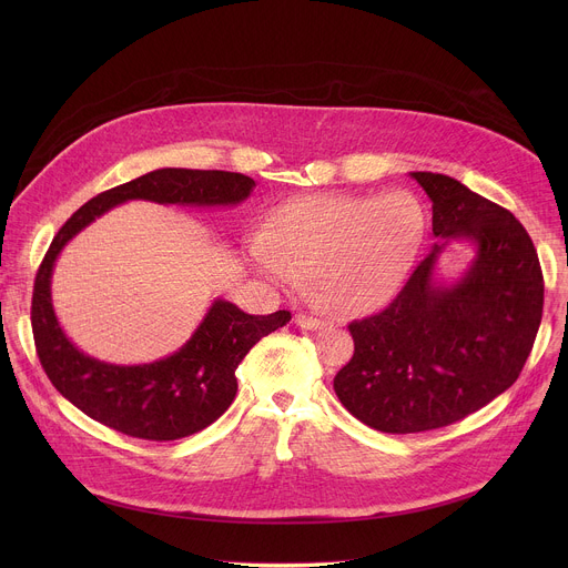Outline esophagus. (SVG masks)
<instances>
[{
    "mask_svg": "<svg viewBox=\"0 0 568 568\" xmlns=\"http://www.w3.org/2000/svg\"><path fill=\"white\" fill-rule=\"evenodd\" d=\"M294 323H296V326H301V328H307V331H318V328L326 326V323H323L321 318H316L312 314H303V312L294 314Z\"/></svg>",
    "mask_w": 568,
    "mask_h": 568,
    "instance_id": "1",
    "label": "esophagus"
}]
</instances>
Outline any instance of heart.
Listing matches in <instances>:
<instances>
[{
  "instance_id": "heart-1",
  "label": "heart",
  "mask_w": 568,
  "mask_h": 568,
  "mask_svg": "<svg viewBox=\"0 0 568 568\" xmlns=\"http://www.w3.org/2000/svg\"><path fill=\"white\" fill-rule=\"evenodd\" d=\"M425 231V209L407 193L307 195L272 215L267 233L250 242V256L276 285L298 287L312 274L323 303L366 314L402 290Z\"/></svg>"
}]
</instances>
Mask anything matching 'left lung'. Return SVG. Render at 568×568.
<instances>
[{"label": "left lung", "mask_w": 568, "mask_h": 568, "mask_svg": "<svg viewBox=\"0 0 568 568\" xmlns=\"http://www.w3.org/2000/svg\"><path fill=\"white\" fill-rule=\"evenodd\" d=\"M412 178L434 202V235L471 240L476 256L460 281L438 285V242L382 312L348 326L355 353L335 375V393L384 434L447 427L510 388L544 310V276L524 224L447 175Z\"/></svg>", "instance_id": "8db88e82"}]
</instances>
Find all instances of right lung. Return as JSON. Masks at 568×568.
<instances>
[{
    "label": "right lung",
    "instance_id": "1",
    "mask_svg": "<svg viewBox=\"0 0 568 568\" xmlns=\"http://www.w3.org/2000/svg\"><path fill=\"white\" fill-rule=\"evenodd\" d=\"M256 182L226 171L161 169L110 189L80 206L55 233L36 274L31 326L40 364L73 407L97 423L143 440H178L215 423L235 397V368L270 333L292 318L287 310L247 314L217 298L193 337L171 357L116 366L80 353L62 333L51 305V272L67 242L99 215L128 200L229 206L247 200Z\"/></svg>",
    "mask_w": 568,
    "mask_h": 568
}]
</instances>
